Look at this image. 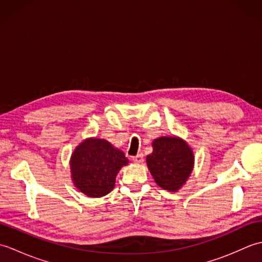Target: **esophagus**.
<instances>
[{
	"label": "esophagus",
	"mask_w": 262,
	"mask_h": 262,
	"mask_svg": "<svg viewBox=\"0 0 262 262\" xmlns=\"http://www.w3.org/2000/svg\"><path fill=\"white\" fill-rule=\"evenodd\" d=\"M133 161H134L135 163H142L144 161V157L143 154H137L136 157H133Z\"/></svg>",
	"instance_id": "1"
}]
</instances>
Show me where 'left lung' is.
<instances>
[{"label": "left lung", "mask_w": 262, "mask_h": 262, "mask_svg": "<svg viewBox=\"0 0 262 262\" xmlns=\"http://www.w3.org/2000/svg\"><path fill=\"white\" fill-rule=\"evenodd\" d=\"M146 163L155 182L165 190L177 191L190 176L193 154L186 142L178 137H159Z\"/></svg>", "instance_id": "left-lung-1"}]
</instances>
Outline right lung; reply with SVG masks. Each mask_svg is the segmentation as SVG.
<instances>
[{
    "label": "right lung",
    "mask_w": 262,
    "mask_h": 262,
    "mask_svg": "<svg viewBox=\"0 0 262 262\" xmlns=\"http://www.w3.org/2000/svg\"><path fill=\"white\" fill-rule=\"evenodd\" d=\"M128 160L105 140L90 138L75 148L71 158L74 185L89 197H102L115 187L116 176Z\"/></svg>",
    "instance_id": "right-lung-1"
}]
</instances>
